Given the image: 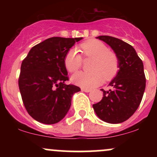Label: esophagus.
Segmentation results:
<instances>
[{
    "label": "esophagus",
    "instance_id": "1",
    "mask_svg": "<svg viewBox=\"0 0 157 157\" xmlns=\"http://www.w3.org/2000/svg\"><path fill=\"white\" fill-rule=\"evenodd\" d=\"M82 91H84V92H90V91H91V89H85V88H82Z\"/></svg>",
    "mask_w": 157,
    "mask_h": 157
}]
</instances>
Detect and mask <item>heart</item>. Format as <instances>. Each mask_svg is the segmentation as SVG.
Here are the masks:
<instances>
[{
    "mask_svg": "<svg viewBox=\"0 0 157 157\" xmlns=\"http://www.w3.org/2000/svg\"><path fill=\"white\" fill-rule=\"evenodd\" d=\"M82 55L93 60L90 65V72L75 73L71 81L83 88H93L101 84L104 77L107 80L115 75L118 70L119 61L117 55L103 43L97 40H90L80 45ZM64 65L69 72L77 71L82 65V57L75 48L67 52L64 58Z\"/></svg>",
    "mask_w": 157,
    "mask_h": 157,
    "instance_id": "1",
    "label": "heart"
}]
</instances>
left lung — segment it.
Here are the masks:
<instances>
[{"instance_id":"left-lung-1","label":"left lung","mask_w":157,"mask_h":157,"mask_svg":"<svg viewBox=\"0 0 157 157\" xmlns=\"http://www.w3.org/2000/svg\"><path fill=\"white\" fill-rule=\"evenodd\" d=\"M113 49L118 58V71L110 82L111 89L103 92L100 102L93 108L102 121L121 123L130 118L138 109L145 89L143 63L130 44L111 36H98Z\"/></svg>"}]
</instances>
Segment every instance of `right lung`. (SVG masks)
Returning a JSON list of instances; mask_svg holds the SVG:
<instances>
[{"label": "right lung", "mask_w": 157, "mask_h": 157, "mask_svg": "<svg viewBox=\"0 0 157 157\" xmlns=\"http://www.w3.org/2000/svg\"><path fill=\"white\" fill-rule=\"evenodd\" d=\"M82 37H53L31 48L23 60L18 84L26 111L44 124H55L65 117L78 86L65 83L68 80L64 65L66 53Z\"/></svg>", "instance_id": "1"}]
</instances>
